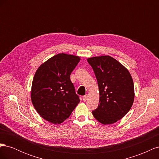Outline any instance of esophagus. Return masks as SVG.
I'll use <instances>...</instances> for the list:
<instances>
[{
    "instance_id": "1",
    "label": "esophagus",
    "mask_w": 159,
    "mask_h": 159,
    "mask_svg": "<svg viewBox=\"0 0 159 159\" xmlns=\"http://www.w3.org/2000/svg\"><path fill=\"white\" fill-rule=\"evenodd\" d=\"M88 98V95L87 94L85 95L84 96H83V100L84 101V102H85V101H87Z\"/></svg>"
}]
</instances>
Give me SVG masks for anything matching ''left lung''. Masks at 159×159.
<instances>
[{
    "instance_id": "left-lung-1",
    "label": "left lung",
    "mask_w": 159,
    "mask_h": 159,
    "mask_svg": "<svg viewBox=\"0 0 159 159\" xmlns=\"http://www.w3.org/2000/svg\"><path fill=\"white\" fill-rule=\"evenodd\" d=\"M98 81L99 91L98 107L92 111L103 125L113 124L131 109L134 98V84L128 70L109 56L88 58Z\"/></svg>"
}]
</instances>
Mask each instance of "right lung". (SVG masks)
<instances>
[{
	"label": "right lung",
	"mask_w": 159,
	"mask_h": 159,
	"mask_svg": "<svg viewBox=\"0 0 159 159\" xmlns=\"http://www.w3.org/2000/svg\"><path fill=\"white\" fill-rule=\"evenodd\" d=\"M80 61L77 56L61 53L40 66L34 76L31 100L38 113L46 121L60 124L80 103L70 74Z\"/></svg>",
	"instance_id": "right-lung-1"
}]
</instances>
